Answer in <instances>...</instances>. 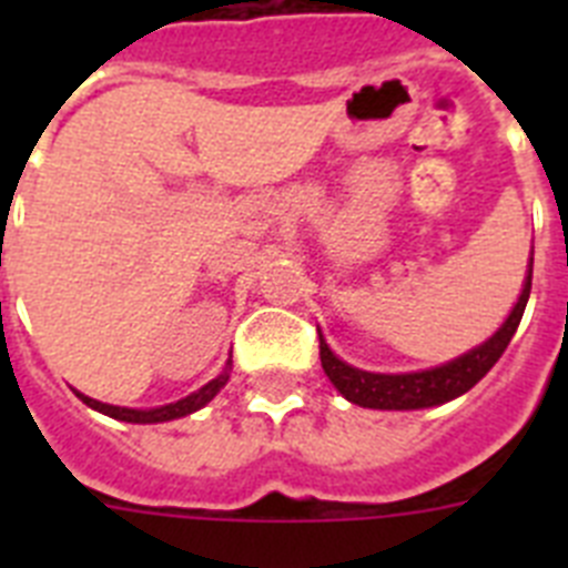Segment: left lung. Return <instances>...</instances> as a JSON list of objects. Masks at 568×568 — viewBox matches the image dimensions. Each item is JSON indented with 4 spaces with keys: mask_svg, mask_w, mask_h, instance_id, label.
Wrapping results in <instances>:
<instances>
[{
    "mask_svg": "<svg viewBox=\"0 0 568 568\" xmlns=\"http://www.w3.org/2000/svg\"><path fill=\"white\" fill-rule=\"evenodd\" d=\"M531 293V258H529V275L524 281V293H520L518 304L511 307L509 318L504 321V327L484 341L480 346L469 349L460 358L449 361V364L433 366L424 373H404V375H384V373H364L355 369L346 361H341L321 338V366L327 378L333 381L335 389L344 395L346 400H353L358 406H369V409H424V406H438L446 400L458 398V395L469 393L471 386L478 384L491 366L498 364L504 349L509 346L511 335L518 329L520 318H524L526 301Z\"/></svg>",
    "mask_w": 568,
    "mask_h": 568,
    "instance_id": "8db88e82",
    "label": "left lung"
}]
</instances>
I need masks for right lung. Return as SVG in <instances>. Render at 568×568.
Wrapping results in <instances>:
<instances>
[{"instance_id": "right-lung-1", "label": "right lung", "mask_w": 568, "mask_h": 568, "mask_svg": "<svg viewBox=\"0 0 568 568\" xmlns=\"http://www.w3.org/2000/svg\"><path fill=\"white\" fill-rule=\"evenodd\" d=\"M227 381H230V361H227V366H224V373L219 375V378L210 381V384H204L199 393L187 395V398H182V400H175V404L155 406V409H128V406L102 404V400H93L82 393H77V395L84 400V404L93 406L97 413L110 415V418H115V420H128V424H162V420L184 418V415L195 413V409H202L204 404H210V400L219 395V389H222Z\"/></svg>"}]
</instances>
